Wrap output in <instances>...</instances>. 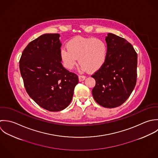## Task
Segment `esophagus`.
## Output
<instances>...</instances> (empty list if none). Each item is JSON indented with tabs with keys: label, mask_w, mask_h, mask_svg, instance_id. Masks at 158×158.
<instances>
[{
	"label": "esophagus",
	"mask_w": 158,
	"mask_h": 158,
	"mask_svg": "<svg viewBox=\"0 0 158 158\" xmlns=\"http://www.w3.org/2000/svg\"><path fill=\"white\" fill-rule=\"evenodd\" d=\"M85 79V76H82V75H79V80L80 82H82L83 81H84Z\"/></svg>",
	"instance_id": "obj_1"
}]
</instances>
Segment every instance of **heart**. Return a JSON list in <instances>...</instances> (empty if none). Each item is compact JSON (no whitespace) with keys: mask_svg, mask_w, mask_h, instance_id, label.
Wrapping results in <instances>:
<instances>
[{"mask_svg":"<svg viewBox=\"0 0 158 158\" xmlns=\"http://www.w3.org/2000/svg\"><path fill=\"white\" fill-rule=\"evenodd\" d=\"M60 50V58L68 69L74 68L79 60L82 71L95 73L100 69L107 60L108 47L106 42L94 37L75 36L69 40Z\"/></svg>","mask_w":158,"mask_h":158,"instance_id":"1","label":"heart"}]
</instances>
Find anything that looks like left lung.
I'll return each mask as SVG.
<instances>
[{"mask_svg":"<svg viewBox=\"0 0 158 158\" xmlns=\"http://www.w3.org/2000/svg\"><path fill=\"white\" fill-rule=\"evenodd\" d=\"M106 41L107 60L92 76L96 81L92 95L100 106L114 108L126 101L135 86L137 54L131 43L116 35L108 33Z\"/></svg>","mask_w":158,"mask_h":158,"instance_id":"obj_1","label":"left lung"}]
</instances>
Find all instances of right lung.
<instances>
[{"label": "right lung", "instance_id": "obj_1", "mask_svg": "<svg viewBox=\"0 0 158 158\" xmlns=\"http://www.w3.org/2000/svg\"><path fill=\"white\" fill-rule=\"evenodd\" d=\"M58 33H46L31 41L24 49L19 69L28 95L40 107L51 112L70 104L78 76L61 63L62 43Z\"/></svg>", "mask_w": 158, "mask_h": 158}]
</instances>
